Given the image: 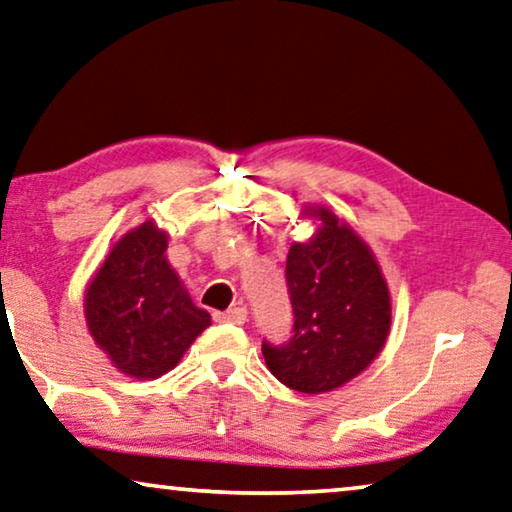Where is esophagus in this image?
<instances>
[{
    "label": "esophagus",
    "instance_id": "obj_1",
    "mask_svg": "<svg viewBox=\"0 0 512 512\" xmlns=\"http://www.w3.org/2000/svg\"><path fill=\"white\" fill-rule=\"evenodd\" d=\"M214 321L219 323H244L247 321V309L244 307H231L228 311H214Z\"/></svg>",
    "mask_w": 512,
    "mask_h": 512
}]
</instances>
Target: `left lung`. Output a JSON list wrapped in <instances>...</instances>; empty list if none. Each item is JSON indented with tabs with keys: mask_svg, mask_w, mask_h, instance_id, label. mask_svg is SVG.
<instances>
[{
	"mask_svg": "<svg viewBox=\"0 0 512 512\" xmlns=\"http://www.w3.org/2000/svg\"><path fill=\"white\" fill-rule=\"evenodd\" d=\"M321 231L286 258L291 339H263L268 369L286 388L318 395L358 376L385 344L390 295L372 251L330 210Z\"/></svg>",
	"mask_w": 512,
	"mask_h": 512,
	"instance_id": "1",
	"label": "left lung"
}]
</instances>
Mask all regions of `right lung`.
I'll list each match as a JSON object with an SVG mask.
<instances>
[{
    "instance_id": "obj_1",
    "label": "right lung",
    "mask_w": 512,
    "mask_h": 512,
    "mask_svg": "<svg viewBox=\"0 0 512 512\" xmlns=\"http://www.w3.org/2000/svg\"><path fill=\"white\" fill-rule=\"evenodd\" d=\"M166 233L150 221L115 244L85 298L87 328L120 372L157 379L210 325L166 261Z\"/></svg>"
}]
</instances>
